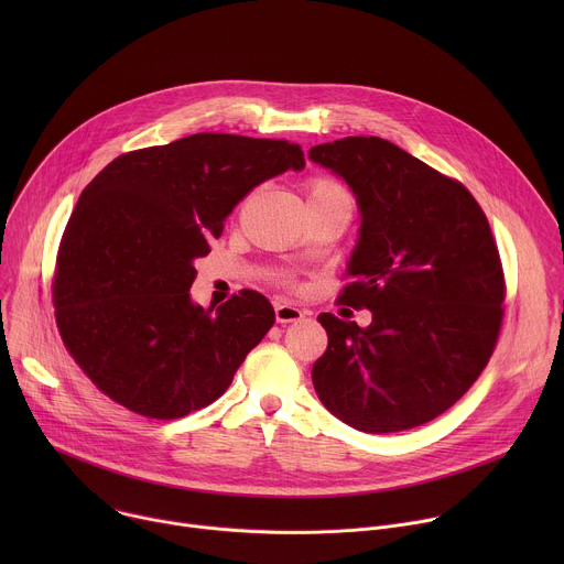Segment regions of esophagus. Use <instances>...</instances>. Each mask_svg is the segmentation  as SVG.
Segmentation results:
<instances>
[{
	"mask_svg": "<svg viewBox=\"0 0 564 564\" xmlns=\"http://www.w3.org/2000/svg\"><path fill=\"white\" fill-rule=\"evenodd\" d=\"M274 316H276V324H292V321H301L303 318V312L296 305L276 303Z\"/></svg>",
	"mask_w": 564,
	"mask_h": 564,
	"instance_id": "1",
	"label": "esophagus"
}]
</instances>
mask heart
Listing matches in <instances>:
<instances>
[{"instance_id":"1","label":"heart","mask_w":564,"mask_h":564,"mask_svg":"<svg viewBox=\"0 0 564 564\" xmlns=\"http://www.w3.org/2000/svg\"><path fill=\"white\" fill-rule=\"evenodd\" d=\"M348 196L346 189L330 181V178H314L310 183V200H321V198H344Z\"/></svg>"}]
</instances>
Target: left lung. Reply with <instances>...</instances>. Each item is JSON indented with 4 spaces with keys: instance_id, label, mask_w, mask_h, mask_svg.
I'll return each instance as SVG.
<instances>
[{
    "instance_id": "1",
    "label": "left lung",
    "mask_w": 564,
    "mask_h": 564,
    "mask_svg": "<svg viewBox=\"0 0 564 564\" xmlns=\"http://www.w3.org/2000/svg\"><path fill=\"white\" fill-rule=\"evenodd\" d=\"M307 158L357 198L341 303L372 312L366 328L318 314L328 348L312 366L314 390L361 433L422 426L455 404L496 348L505 279L489 220L464 185L383 138L316 144Z\"/></svg>"
}]
</instances>
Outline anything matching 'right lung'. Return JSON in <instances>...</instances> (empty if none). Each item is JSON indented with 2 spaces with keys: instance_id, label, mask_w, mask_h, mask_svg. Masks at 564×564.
<instances>
[{
  "instance_id": "1",
  "label": "right lung",
  "mask_w": 564,
  "mask_h": 564,
  "mask_svg": "<svg viewBox=\"0 0 564 564\" xmlns=\"http://www.w3.org/2000/svg\"><path fill=\"white\" fill-rule=\"evenodd\" d=\"M305 167L299 144L194 133L118 155L79 194L57 254L55 318L89 379L124 409L176 420L216 401L274 324L254 292L194 303L196 259L257 185Z\"/></svg>"
}]
</instances>
